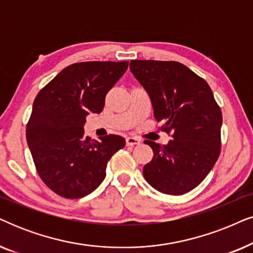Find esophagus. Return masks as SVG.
I'll list each match as a JSON object with an SVG mask.
<instances>
[{
  "instance_id": "1",
  "label": "esophagus",
  "mask_w": 253,
  "mask_h": 253,
  "mask_svg": "<svg viewBox=\"0 0 253 253\" xmlns=\"http://www.w3.org/2000/svg\"><path fill=\"white\" fill-rule=\"evenodd\" d=\"M126 142L127 146H134V145H138V144L140 143V140L134 138V137H126Z\"/></svg>"
}]
</instances>
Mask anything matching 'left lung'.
Returning <instances> with one entry per match:
<instances>
[{
  "instance_id": "obj_1",
  "label": "left lung",
  "mask_w": 253,
  "mask_h": 253,
  "mask_svg": "<svg viewBox=\"0 0 253 253\" xmlns=\"http://www.w3.org/2000/svg\"><path fill=\"white\" fill-rule=\"evenodd\" d=\"M130 71L149 94L166 145L145 140L153 158L143 175L164 194L182 195L208 175L219 156L222 113L209 84L176 61L131 60Z\"/></svg>"
}]
</instances>
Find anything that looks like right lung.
<instances>
[{
  "instance_id": "obj_1",
  "label": "right lung",
  "mask_w": 253,
  "mask_h": 253,
  "mask_svg": "<svg viewBox=\"0 0 253 253\" xmlns=\"http://www.w3.org/2000/svg\"><path fill=\"white\" fill-rule=\"evenodd\" d=\"M127 61L77 62L39 91L26 126V140L39 176L66 199L84 198L106 178L114 153L126 146L117 134L95 140L84 136L90 113L103 110L109 89L126 73Z\"/></svg>"
}]
</instances>
